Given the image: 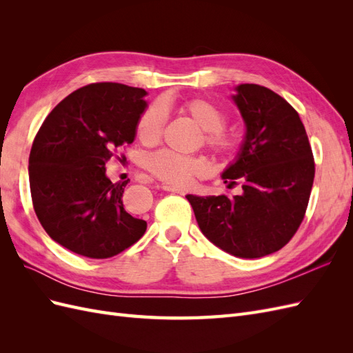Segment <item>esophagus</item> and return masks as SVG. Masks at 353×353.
Listing matches in <instances>:
<instances>
[{
  "mask_svg": "<svg viewBox=\"0 0 353 353\" xmlns=\"http://www.w3.org/2000/svg\"><path fill=\"white\" fill-rule=\"evenodd\" d=\"M162 190H165V191H170V193H176V194H181V196H184V194H185V191H184L183 188H176V187L168 185V184H163V185H162Z\"/></svg>",
  "mask_w": 353,
  "mask_h": 353,
  "instance_id": "34e87169",
  "label": "esophagus"
}]
</instances>
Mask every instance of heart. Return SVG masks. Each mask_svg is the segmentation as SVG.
I'll list each match as a JSON object with an SVG mask.
<instances>
[{
    "mask_svg": "<svg viewBox=\"0 0 353 353\" xmlns=\"http://www.w3.org/2000/svg\"><path fill=\"white\" fill-rule=\"evenodd\" d=\"M181 112L190 116L203 131V140L219 157L230 159L239 150L237 137L225 128L227 114L216 103L208 99H190L181 104ZM166 113L162 104H152L140 116L137 123V137L144 144H154L163 134ZM148 169L166 183L185 187L196 176L206 174L208 162L197 156H181L162 150L147 160Z\"/></svg>",
    "mask_w": 353,
    "mask_h": 353,
    "instance_id": "1",
    "label": "heart"
}]
</instances>
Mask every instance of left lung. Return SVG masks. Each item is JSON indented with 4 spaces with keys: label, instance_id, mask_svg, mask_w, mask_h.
Instances as JSON below:
<instances>
[{
    "label": "left lung",
    "instance_id": "8db88e82",
    "mask_svg": "<svg viewBox=\"0 0 353 353\" xmlns=\"http://www.w3.org/2000/svg\"><path fill=\"white\" fill-rule=\"evenodd\" d=\"M232 95L245 123L236 162L223 183L243 193L188 194L208 240L244 259L271 254L292 240L305 218L315 163L299 113L281 95L256 83H241Z\"/></svg>",
    "mask_w": 353,
    "mask_h": 353
}]
</instances>
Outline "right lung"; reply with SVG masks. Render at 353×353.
Masks as SVG:
<instances>
[{
	"instance_id": "add662e5",
	"label": "right lung",
	"mask_w": 353,
	"mask_h": 353,
	"mask_svg": "<svg viewBox=\"0 0 353 353\" xmlns=\"http://www.w3.org/2000/svg\"><path fill=\"white\" fill-rule=\"evenodd\" d=\"M145 94L123 83H90L51 110L32 144L29 184L41 225L85 258H112L147 230L123 208L128 181L113 184L105 175L117 148L134 141Z\"/></svg>"
}]
</instances>
